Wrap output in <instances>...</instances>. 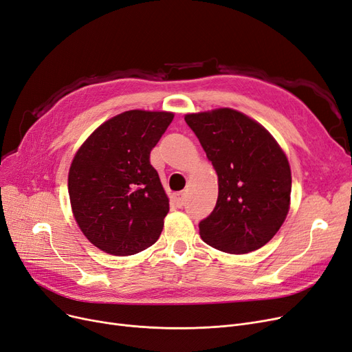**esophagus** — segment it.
Masks as SVG:
<instances>
[{
	"mask_svg": "<svg viewBox=\"0 0 352 352\" xmlns=\"http://www.w3.org/2000/svg\"><path fill=\"white\" fill-rule=\"evenodd\" d=\"M173 203L175 204V207H183L184 204H186V192L183 191V192H177V194H174V197H173Z\"/></svg>",
	"mask_w": 352,
	"mask_h": 352,
	"instance_id": "1",
	"label": "esophagus"
}]
</instances>
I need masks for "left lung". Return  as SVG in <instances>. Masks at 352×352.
I'll use <instances>...</instances> for the list:
<instances>
[{
  "instance_id": "1",
  "label": "left lung",
  "mask_w": 352,
  "mask_h": 352,
  "mask_svg": "<svg viewBox=\"0 0 352 352\" xmlns=\"http://www.w3.org/2000/svg\"><path fill=\"white\" fill-rule=\"evenodd\" d=\"M184 119L219 178L214 209L199 223L201 239L229 254L259 250L289 213L287 156L265 127L241 111L216 109Z\"/></svg>"
}]
</instances>
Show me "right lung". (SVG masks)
<instances>
[{"label": "right lung", "mask_w": 352, "mask_h": 352, "mask_svg": "<svg viewBox=\"0 0 352 352\" xmlns=\"http://www.w3.org/2000/svg\"><path fill=\"white\" fill-rule=\"evenodd\" d=\"M173 119L168 111H124L75 153L68 175L72 212L98 250L127 256L158 241L169 200L149 156Z\"/></svg>", "instance_id": "right-lung-1"}]
</instances>
